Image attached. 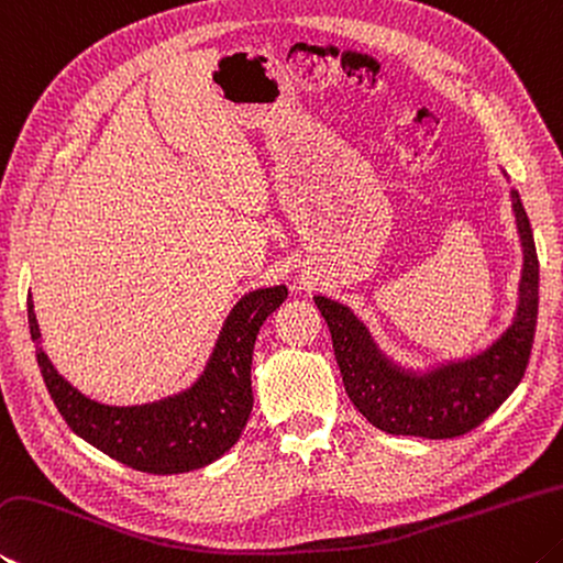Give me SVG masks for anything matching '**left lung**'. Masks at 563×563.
<instances>
[{
    "label": "left lung",
    "instance_id": "1",
    "mask_svg": "<svg viewBox=\"0 0 563 563\" xmlns=\"http://www.w3.org/2000/svg\"><path fill=\"white\" fill-rule=\"evenodd\" d=\"M512 211L525 253L517 310L503 334L473 354L428 364L426 369L404 366L376 344L369 327L352 308L314 295L317 310L330 327L346 396L379 431L431 441L463 435L495 413L522 382L537 330L539 261L517 189H512Z\"/></svg>",
    "mask_w": 563,
    "mask_h": 563
}]
</instances>
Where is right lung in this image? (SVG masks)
<instances>
[{
    "label": "right lung",
    "instance_id": "add662e5",
    "mask_svg": "<svg viewBox=\"0 0 563 563\" xmlns=\"http://www.w3.org/2000/svg\"><path fill=\"white\" fill-rule=\"evenodd\" d=\"M285 298V285L243 295L223 322L199 379L179 394L140 406L98 404L68 384L41 350L32 292L26 312L41 376L70 431L100 453L140 473L177 475L207 467L236 445L253 408L251 364L255 336Z\"/></svg>",
    "mask_w": 563,
    "mask_h": 563
}]
</instances>
